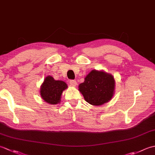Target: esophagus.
I'll list each match as a JSON object with an SVG mask.
<instances>
[{
  "instance_id": "1",
  "label": "esophagus",
  "mask_w": 155,
  "mask_h": 155,
  "mask_svg": "<svg viewBox=\"0 0 155 155\" xmlns=\"http://www.w3.org/2000/svg\"><path fill=\"white\" fill-rule=\"evenodd\" d=\"M69 83H70V86L72 87H75L76 86H77V82H76L75 81H73V80L70 81V82H69Z\"/></svg>"
}]
</instances>
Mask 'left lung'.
I'll use <instances>...</instances> for the list:
<instances>
[{"label": "left lung", "instance_id": "1", "mask_svg": "<svg viewBox=\"0 0 155 155\" xmlns=\"http://www.w3.org/2000/svg\"><path fill=\"white\" fill-rule=\"evenodd\" d=\"M115 80L110 73L104 71L92 70L78 85V91L84 100L93 106H101L113 98Z\"/></svg>", "mask_w": 155, "mask_h": 155}]
</instances>
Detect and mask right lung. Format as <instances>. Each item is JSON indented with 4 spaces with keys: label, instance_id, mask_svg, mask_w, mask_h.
Listing matches in <instances>:
<instances>
[{
    "label": "right lung",
    "instance_id": "1",
    "mask_svg": "<svg viewBox=\"0 0 155 155\" xmlns=\"http://www.w3.org/2000/svg\"><path fill=\"white\" fill-rule=\"evenodd\" d=\"M67 84L62 81H56L51 76L46 77L41 85L40 94L42 99L50 104H57L61 103V96Z\"/></svg>",
    "mask_w": 155,
    "mask_h": 155
}]
</instances>
